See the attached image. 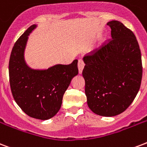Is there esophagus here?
I'll return each mask as SVG.
<instances>
[{
  "label": "esophagus",
  "instance_id": "obj_1",
  "mask_svg": "<svg viewBox=\"0 0 147 147\" xmlns=\"http://www.w3.org/2000/svg\"><path fill=\"white\" fill-rule=\"evenodd\" d=\"M84 66H85V64H84L83 61L82 59H78V72L79 74H82V70L84 69Z\"/></svg>",
  "mask_w": 147,
  "mask_h": 147
}]
</instances>
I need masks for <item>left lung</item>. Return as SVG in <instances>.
Here are the masks:
<instances>
[{"label":"left lung","instance_id":"obj_1","mask_svg":"<svg viewBox=\"0 0 147 147\" xmlns=\"http://www.w3.org/2000/svg\"><path fill=\"white\" fill-rule=\"evenodd\" d=\"M111 39L106 45L83 58L82 76L87 103L94 113L114 116L126 110L140 88L143 67L136 36L118 21L107 23Z\"/></svg>","mask_w":147,"mask_h":147}]
</instances>
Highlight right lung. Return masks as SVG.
Masks as SVG:
<instances>
[{
  "label": "right lung",
  "instance_id": "right-lung-1",
  "mask_svg": "<svg viewBox=\"0 0 147 147\" xmlns=\"http://www.w3.org/2000/svg\"><path fill=\"white\" fill-rule=\"evenodd\" d=\"M36 27H29L14 44L9 61V78L11 92L19 107L32 118L47 120L61 108L64 93L78 73V60L47 69L29 67L24 50L28 35Z\"/></svg>",
  "mask_w": 147,
  "mask_h": 147
}]
</instances>
